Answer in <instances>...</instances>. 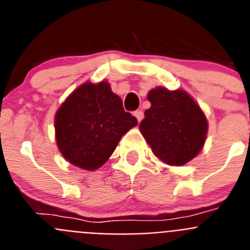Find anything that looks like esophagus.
<instances>
[{"instance_id": "34e87169", "label": "esophagus", "mask_w": 250, "mask_h": 250, "mask_svg": "<svg viewBox=\"0 0 250 250\" xmlns=\"http://www.w3.org/2000/svg\"><path fill=\"white\" fill-rule=\"evenodd\" d=\"M134 115H135V118L138 119L139 123H140V121L143 120V118H144V112L141 111V110H136V111L134 112Z\"/></svg>"}]
</instances>
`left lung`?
I'll return each mask as SVG.
<instances>
[{
  "label": "left lung",
  "instance_id": "left-lung-1",
  "mask_svg": "<svg viewBox=\"0 0 250 250\" xmlns=\"http://www.w3.org/2000/svg\"><path fill=\"white\" fill-rule=\"evenodd\" d=\"M140 131L154 155L165 164L182 167L203 149L208 120L199 105L184 90H150Z\"/></svg>",
  "mask_w": 250,
  "mask_h": 250
}]
</instances>
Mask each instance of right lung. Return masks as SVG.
<instances>
[{
	"instance_id": "right-lung-1",
	"label": "right lung",
	"mask_w": 250,
	"mask_h": 250,
	"mask_svg": "<svg viewBox=\"0 0 250 250\" xmlns=\"http://www.w3.org/2000/svg\"><path fill=\"white\" fill-rule=\"evenodd\" d=\"M138 120L125 112L109 83L79 86L55 115L59 150L75 167L96 170L105 164L119 141Z\"/></svg>"
}]
</instances>
